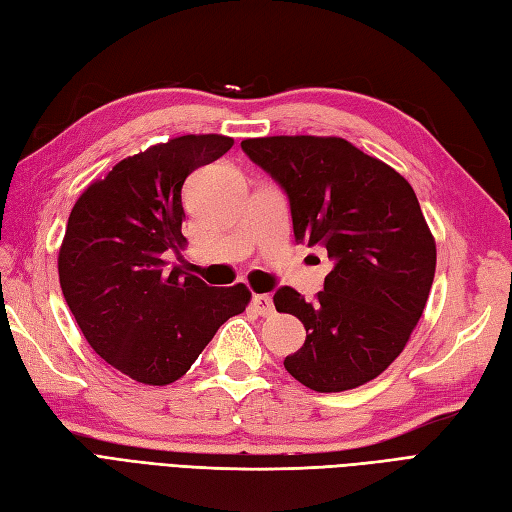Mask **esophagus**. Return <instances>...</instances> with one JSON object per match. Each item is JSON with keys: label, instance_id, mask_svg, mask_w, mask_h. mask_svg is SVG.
Segmentation results:
<instances>
[{"label": "esophagus", "instance_id": "1", "mask_svg": "<svg viewBox=\"0 0 512 512\" xmlns=\"http://www.w3.org/2000/svg\"><path fill=\"white\" fill-rule=\"evenodd\" d=\"M252 304H254V308H256V313L263 315V317H271L273 313H276V306H273L271 295H265V293L254 295Z\"/></svg>", "mask_w": 512, "mask_h": 512}]
</instances>
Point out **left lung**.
<instances>
[{
    "label": "left lung",
    "instance_id": "8db88e82",
    "mask_svg": "<svg viewBox=\"0 0 512 512\" xmlns=\"http://www.w3.org/2000/svg\"><path fill=\"white\" fill-rule=\"evenodd\" d=\"M241 147L289 195L295 241L319 243L334 260L313 302L291 286L273 295L278 313L306 328L286 371L317 393L378 378L402 354L434 280L436 243L413 186L341 136H263Z\"/></svg>",
    "mask_w": 512,
    "mask_h": 512
}]
</instances>
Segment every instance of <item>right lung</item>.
Returning a JSON list of instances; mask_svg holds the SVG:
<instances>
[{"label": "right lung", "instance_id": "right-lung-1", "mask_svg": "<svg viewBox=\"0 0 512 512\" xmlns=\"http://www.w3.org/2000/svg\"><path fill=\"white\" fill-rule=\"evenodd\" d=\"M232 145L223 134L156 143L86 186L69 215L58 249L62 295L95 354L141 384L182 378L252 299L245 284L217 289L165 269V254L184 241L186 176Z\"/></svg>", "mask_w": 512, "mask_h": 512}]
</instances>
